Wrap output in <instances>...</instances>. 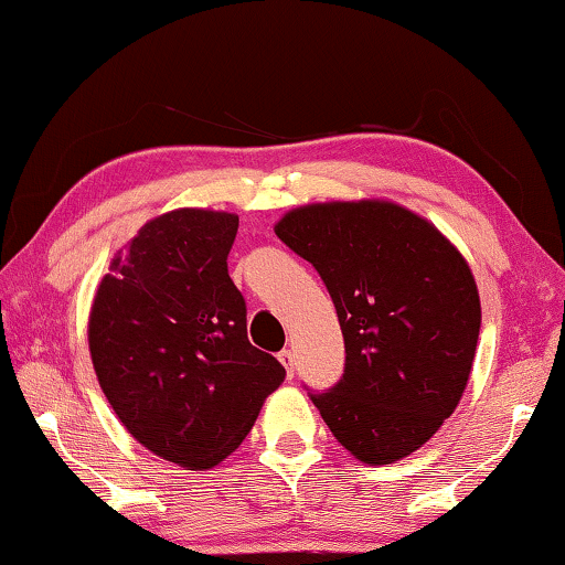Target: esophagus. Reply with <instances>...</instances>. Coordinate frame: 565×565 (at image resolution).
<instances>
[{"label":"esophagus","instance_id":"1","mask_svg":"<svg viewBox=\"0 0 565 565\" xmlns=\"http://www.w3.org/2000/svg\"><path fill=\"white\" fill-rule=\"evenodd\" d=\"M279 361L284 363V369H286V374H289V379H294V351L291 349H284L281 353H279Z\"/></svg>","mask_w":565,"mask_h":565}]
</instances>
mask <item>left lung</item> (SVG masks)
Masks as SVG:
<instances>
[{"mask_svg": "<svg viewBox=\"0 0 565 565\" xmlns=\"http://www.w3.org/2000/svg\"><path fill=\"white\" fill-rule=\"evenodd\" d=\"M274 232L319 271L347 343L341 381L311 394L313 406L359 461L411 456L471 376L481 329L471 266L428 218L386 199L306 204Z\"/></svg>", "mask_w": 565, "mask_h": 565, "instance_id": "8db88e82", "label": "left lung"}]
</instances>
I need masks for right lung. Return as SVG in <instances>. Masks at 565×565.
Returning <instances> with one entry per match:
<instances>
[{
    "label": "right lung",
    "mask_w": 565,
    "mask_h": 565,
    "mask_svg": "<svg viewBox=\"0 0 565 565\" xmlns=\"http://www.w3.org/2000/svg\"><path fill=\"white\" fill-rule=\"evenodd\" d=\"M238 216L174 209L114 254L89 311V353L124 428L186 471L232 456L286 371L248 343L226 269Z\"/></svg>",
    "instance_id": "obj_1"
}]
</instances>
